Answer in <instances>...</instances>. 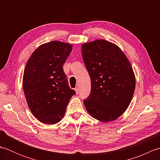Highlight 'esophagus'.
I'll return each mask as SVG.
<instances>
[{"instance_id": "obj_1", "label": "esophagus", "mask_w": 160, "mask_h": 160, "mask_svg": "<svg viewBox=\"0 0 160 160\" xmlns=\"http://www.w3.org/2000/svg\"><path fill=\"white\" fill-rule=\"evenodd\" d=\"M75 91H76V93L78 95V93H79V89H78V87H76V89H75Z\"/></svg>"}]
</instances>
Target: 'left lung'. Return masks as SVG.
Returning <instances> with one entry per match:
<instances>
[{
  "label": "left lung",
  "instance_id": "1",
  "mask_svg": "<svg viewBox=\"0 0 160 160\" xmlns=\"http://www.w3.org/2000/svg\"><path fill=\"white\" fill-rule=\"evenodd\" d=\"M82 55L91 80V93L84 100L87 111L100 122L115 120L133 96L135 76L130 62L120 47L104 39L82 44Z\"/></svg>",
  "mask_w": 160,
  "mask_h": 160
}]
</instances>
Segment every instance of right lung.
<instances>
[{
	"instance_id": "obj_1",
	"label": "right lung",
	"mask_w": 160,
	"mask_h": 160,
	"mask_svg": "<svg viewBox=\"0 0 160 160\" xmlns=\"http://www.w3.org/2000/svg\"><path fill=\"white\" fill-rule=\"evenodd\" d=\"M69 43L52 41L40 45L26 64L22 88L30 111L46 124L64 117L75 91L70 89L63 64L72 50Z\"/></svg>"
}]
</instances>
